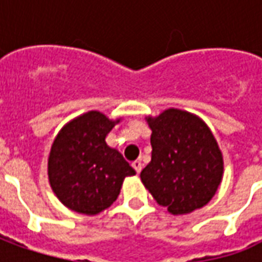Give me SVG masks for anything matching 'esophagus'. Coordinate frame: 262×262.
Instances as JSON below:
<instances>
[{
  "label": "esophagus",
  "instance_id": "34e87169",
  "mask_svg": "<svg viewBox=\"0 0 262 262\" xmlns=\"http://www.w3.org/2000/svg\"><path fill=\"white\" fill-rule=\"evenodd\" d=\"M132 165H133V168L136 170L137 174H139V172L142 171V168H143L142 161H139V160H136V161H133V163H132Z\"/></svg>",
  "mask_w": 262,
  "mask_h": 262
}]
</instances>
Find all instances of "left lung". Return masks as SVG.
I'll return each instance as SVG.
<instances>
[{
	"label": "left lung",
	"instance_id": "8db88e82",
	"mask_svg": "<svg viewBox=\"0 0 262 262\" xmlns=\"http://www.w3.org/2000/svg\"><path fill=\"white\" fill-rule=\"evenodd\" d=\"M147 122L153 150L140 172L144 187L172 214L205 206L223 176V157L210 129L181 109H167Z\"/></svg>",
	"mask_w": 262,
	"mask_h": 262
}]
</instances>
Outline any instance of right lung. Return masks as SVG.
Listing matches in <instances>:
<instances>
[{"instance_id":"right-lung-1","label":"right lung","mask_w":262,"mask_h":262,"mask_svg":"<svg viewBox=\"0 0 262 262\" xmlns=\"http://www.w3.org/2000/svg\"><path fill=\"white\" fill-rule=\"evenodd\" d=\"M118 122L91 111L69 122L54 139L49 181L71 210L84 214L102 212L116 201L125 177L136 174L123 156L105 142Z\"/></svg>"}]
</instances>
